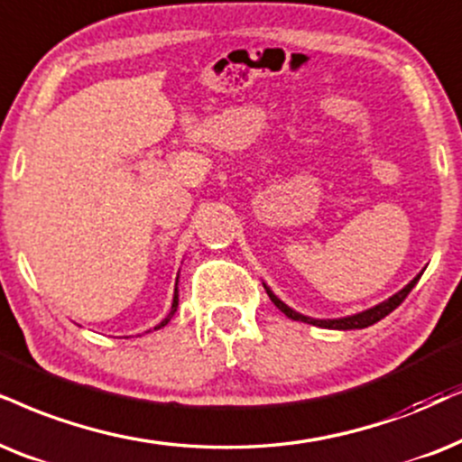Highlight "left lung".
I'll use <instances>...</instances> for the list:
<instances>
[{
    "mask_svg": "<svg viewBox=\"0 0 462 462\" xmlns=\"http://www.w3.org/2000/svg\"><path fill=\"white\" fill-rule=\"evenodd\" d=\"M420 277H422V273H420L418 277L413 279L411 283H407L405 288H402L401 291H396V294L393 296V299H388V300L379 302L377 307L366 309V311L356 313V315H349V318H341V319H313V318H307V315L296 313L294 309H290L288 305H285V302L279 300L277 296H274L273 291L266 288V285H264V290H266L268 299H271V300L274 302V307H277L279 311H283L285 315H288V318L296 319V322L313 324V326H319V328H332V330H354V328H366V326L375 324V322H379V319H382V318H386L388 313H393L394 309L399 307L401 302L407 299V294H410V291L413 290V285L418 283V279H420Z\"/></svg>",
    "mask_w": 462,
    "mask_h": 462,
    "instance_id": "8db88e82",
    "label": "left lung"
}]
</instances>
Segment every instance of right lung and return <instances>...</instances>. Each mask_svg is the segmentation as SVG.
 Wrapping results in <instances>:
<instances>
[{
  "label": "right lung",
  "instance_id": "add662e5",
  "mask_svg": "<svg viewBox=\"0 0 462 462\" xmlns=\"http://www.w3.org/2000/svg\"><path fill=\"white\" fill-rule=\"evenodd\" d=\"M177 305H179V294H177V288H174V299H172V309H171V313H168V318L163 319V322H162L160 326H155V328H162V326H166L168 322H171V318L174 315V311H177Z\"/></svg>",
  "mask_w": 462,
  "mask_h": 462
}]
</instances>
